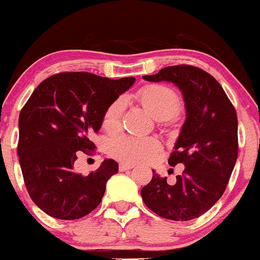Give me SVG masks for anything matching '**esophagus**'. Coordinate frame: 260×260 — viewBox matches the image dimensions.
I'll use <instances>...</instances> for the list:
<instances>
[{
    "label": "esophagus",
    "mask_w": 260,
    "mask_h": 260,
    "mask_svg": "<svg viewBox=\"0 0 260 260\" xmlns=\"http://www.w3.org/2000/svg\"><path fill=\"white\" fill-rule=\"evenodd\" d=\"M133 165L131 164H119V170L120 171H127V170H132Z\"/></svg>",
    "instance_id": "34e87169"
}]
</instances>
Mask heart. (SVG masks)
I'll list each match as a JSON object with an SVG mask.
<instances>
[{"instance_id": "b5f03b06", "label": "heart", "mask_w": 260, "mask_h": 260, "mask_svg": "<svg viewBox=\"0 0 260 260\" xmlns=\"http://www.w3.org/2000/svg\"><path fill=\"white\" fill-rule=\"evenodd\" d=\"M141 106L158 120L171 119L181 111V98L176 90L164 84L146 85L137 93ZM123 101L117 99L107 108L103 117V128L114 133L120 127ZM109 153L127 164H140L152 159L161 151V142L154 137H136L120 135L109 142Z\"/></svg>"}]
</instances>
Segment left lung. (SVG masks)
<instances>
[{"mask_svg": "<svg viewBox=\"0 0 260 260\" xmlns=\"http://www.w3.org/2000/svg\"><path fill=\"white\" fill-rule=\"evenodd\" d=\"M147 81H170L183 95L186 119L169 158L171 166L183 165L176 183L153 171L141 190L147 208L165 219L187 221L203 215L224 193L238 157V117L219 81L191 65H175Z\"/></svg>", "mask_w": 260, "mask_h": 260, "instance_id": "obj_1", "label": "left lung"}]
</instances>
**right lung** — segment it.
<instances>
[{
	"label": "right lung",
	"instance_id": "obj_1",
	"mask_svg": "<svg viewBox=\"0 0 260 260\" xmlns=\"http://www.w3.org/2000/svg\"><path fill=\"white\" fill-rule=\"evenodd\" d=\"M135 80L60 73L40 83L23 106L18 161L31 200L50 216L80 219L101 204L118 164L106 158L96 171L83 176L74 171L77 152L95 148L91 137L101 129L107 108Z\"/></svg>",
	"mask_w": 260,
	"mask_h": 260
}]
</instances>
